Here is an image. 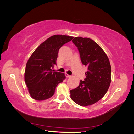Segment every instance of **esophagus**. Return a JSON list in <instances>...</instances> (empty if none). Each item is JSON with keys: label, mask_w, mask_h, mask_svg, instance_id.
<instances>
[{"label": "esophagus", "mask_w": 134, "mask_h": 134, "mask_svg": "<svg viewBox=\"0 0 134 134\" xmlns=\"http://www.w3.org/2000/svg\"><path fill=\"white\" fill-rule=\"evenodd\" d=\"M65 75H66V77H68V78H71V75H69V74H65Z\"/></svg>", "instance_id": "obj_1"}]
</instances>
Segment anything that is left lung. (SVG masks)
<instances>
[{
  "label": "left lung",
  "mask_w": 134,
  "mask_h": 134,
  "mask_svg": "<svg viewBox=\"0 0 134 134\" xmlns=\"http://www.w3.org/2000/svg\"><path fill=\"white\" fill-rule=\"evenodd\" d=\"M78 47L82 63L88 67L84 80L70 91V98L81 106L98 102L106 94L111 82V67L108 56L94 41L76 37L72 40Z\"/></svg>",
  "instance_id": "left-lung-1"
}]
</instances>
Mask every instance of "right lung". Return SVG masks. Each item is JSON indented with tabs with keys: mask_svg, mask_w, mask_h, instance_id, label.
<instances>
[{
	"mask_svg": "<svg viewBox=\"0 0 134 134\" xmlns=\"http://www.w3.org/2000/svg\"><path fill=\"white\" fill-rule=\"evenodd\" d=\"M74 37L55 35L36 48L27 61L25 81L32 98L43 100L54 94L56 86L65 79L64 73L53 72L60 48Z\"/></svg>",
	"mask_w": 134,
	"mask_h": 134,
	"instance_id": "add662e5",
	"label": "right lung"
}]
</instances>
